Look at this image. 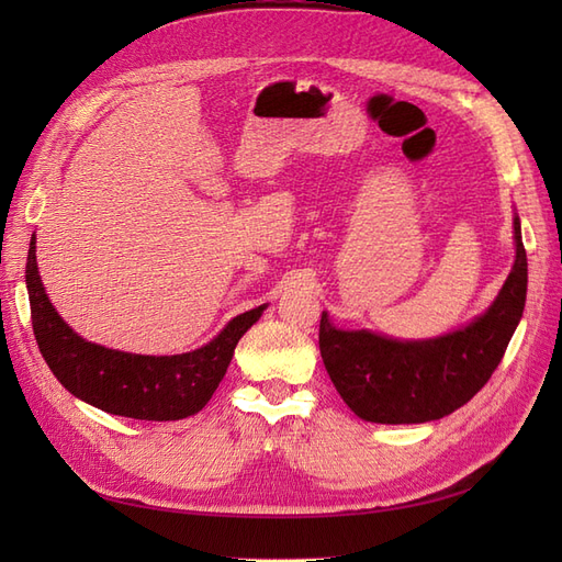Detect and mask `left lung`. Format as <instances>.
I'll return each instance as SVG.
<instances>
[{"label": "left lung", "mask_w": 562, "mask_h": 562, "mask_svg": "<svg viewBox=\"0 0 562 562\" xmlns=\"http://www.w3.org/2000/svg\"><path fill=\"white\" fill-rule=\"evenodd\" d=\"M516 262L490 310L467 328L401 342L370 330H339L321 314L318 347L339 396L366 422L422 424L469 403L487 384L525 310L527 258L514 217Z\"/></svg>", "instance_id": "1"}]
</instances>
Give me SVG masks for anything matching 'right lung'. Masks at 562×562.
<instances>
[{"instance_id":"right-lung-1","label":"right lung","mask_w":562,"mask_h":562,"mask_svg":"<svg viewBox=\"0 0 562 562\" xmlns=\"http://www.w3.org/2000/svg\"><path fill=\"white\" fill-rule=\"evenodd\" d=\"M32 330L46 366L72 396L110 415L168 422L199 413L223 382L236 345L265 307L232 318L206 347L178 356H140L91 345L58 316L37 271L35 234L25 267Z\"/></svg>"}]
</instances>
